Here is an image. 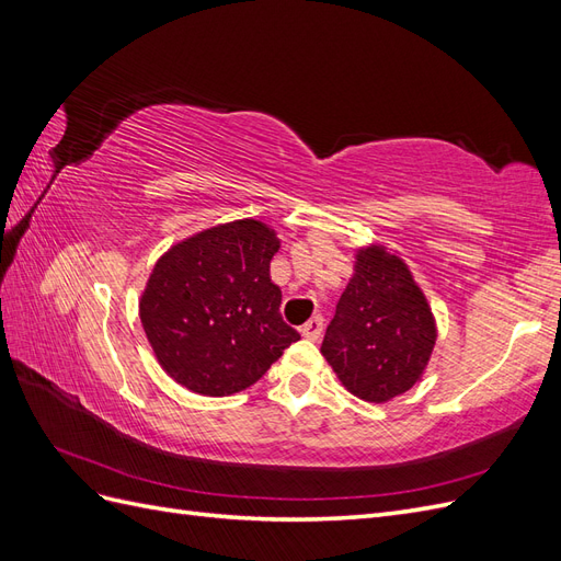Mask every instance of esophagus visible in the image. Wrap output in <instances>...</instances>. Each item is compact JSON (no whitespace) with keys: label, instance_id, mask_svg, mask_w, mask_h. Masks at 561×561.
Wrapping results in <instances>:
<instances>
[{"label":"esophagus","instance_id":"esophagus-1","mask_svg":"<svg viewBox=\"0 0 561 561\" xmlns=\"http://www.w3.org/2000/svg\"><path fill=\"white\" fill-rule=\"evenodd\" d=\"M299 332H301V336L313 339V342H316V339H320V334H322V318L316 316L309 322H304V325L299 328Z\"/></svg>","mask_w":561,"mask_h":561}]
</instances>
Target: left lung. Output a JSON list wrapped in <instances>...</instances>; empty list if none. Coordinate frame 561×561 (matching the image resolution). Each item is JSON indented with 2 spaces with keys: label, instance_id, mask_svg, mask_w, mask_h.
<instances>
[{
  "label": "left lung",
  "instance_id": "obj_1",
  "mask_svg": "<svg viewBox=\"0 0 561 561\" xmlns=\"http://www.w3.org/2000/svg\"><path fill=\"white\" fill-rule=\"evenodd\" d=\"M435 320L407 264L379 245L355 254V274L320 353L353 396L388 402L410 390L435 346Z\"/></svg>",
  "mask_w": 561,
  "mask_h": 561
}]
</instances>
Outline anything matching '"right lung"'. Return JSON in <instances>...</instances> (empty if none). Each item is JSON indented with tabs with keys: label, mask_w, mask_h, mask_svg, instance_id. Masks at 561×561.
Segmentation results:
<instances>
[{
	"label": "right lung",
	"mask_w": 561,
	"mask_h": 561,
	"mask_svg": "<svg viewBox=\"0 0 561 561\" xmlns=\"http://www.w3.org/2000/svg\"><path fill=\"white\" fill-rule=\"evenodd\" d=\"M276 231L236 219L201 231L157 262L140 320L161 367L184 388L225 398L264 377L299 332L280 316L268 264Z\"/></svg>",
	"instance_id": "add662e5"
}]
</instances>
